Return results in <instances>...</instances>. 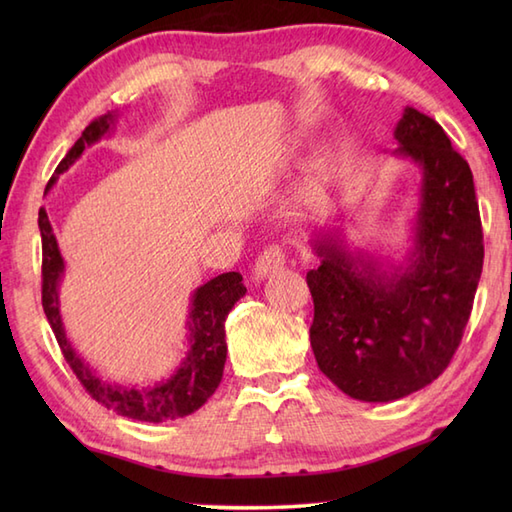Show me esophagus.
<instances>
[{"mask_svg":"<svg viewBox=\"0 0 512 512\" xmlns=\"http://www.w3.org/2000/svg\"><path fill=\"white\" fill-rule=\"evenodd\" d=\"M284 264H286L284 248L277 246V244L264 248L255 259V279L268 277L270 273H275V270L284 268Z\"/></svg>","mask_w":512,"mask_h":512,"instance_id":"34e87169","label":"esophagus"}]
</instances>
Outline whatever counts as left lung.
<instances>
[{"label": "left lung", "instance_id": "left-lung-1", "mask_svg": "<svg viewBox=\"0 0 512 512\" xmlns=\"http://www.w3.org/2000/svg\"><path fill=\"white\" fill-rule=\"evenodd\" d=\"M396 158L420 169L407 264L350 250L339 228L317 233L308 273L310 343L321 372L343 394L391 402L433 383L458 350L471 317L484 244L469 162L433 118L405 107Z\"/></svg>", "mask_w": 512, "mask_h": 512}]
</instances>
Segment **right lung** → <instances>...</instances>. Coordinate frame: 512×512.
Here are the masks:
<instances>
[{
    "label": "right lung",
    "mask_w": 512,
    "mask_h": 512,
    "mask_svg": "<svg viewBox=\"0 0 512 512\" xmlns=\"http://www.w3.org/2000/svg\"><path fill=\"white\" fill-rule=\"evenodd\" d=\"M116 112H107L105 116L96 118L88 127L83 129L81 138L76 140L74 147L65 154L59 162L57 171L50 178L46 191L54 187V182L63 171H68L76 160L81 158L85 147L99 143L103 136L112 132L116 123ZM39 231H41V303L46 312L50 328L57 336V343L65 356V361L72 367L76 378L81 380L85 391L103 407L116 411L118 416L140 420V422H165L184 418L189 413L198 411L206 400H209L217 385H220L226 363V330L224 323L228 312L233 310L235 303L246 295V286L242 284L239 273H224L217 275L211 281H206L198 290L193 292L189 303V350L184 352V358L169 378L158 380L154 385H118L107 383L99 374L94 372L88 361L76 354L68 334L63 328L61 319V303H59V286L65 275V262L61 250L54 237L52 224L48 220L46 209H39Z\"/></svg>",
    "instance_id": "1"
}]
</instances>
